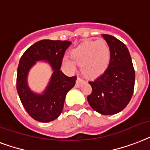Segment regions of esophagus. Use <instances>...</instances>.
<instances>
[{
  "mask_svg": "<svg viewBox=\"0 0 150 150\" xmlns=\"http://www.w3.org/2000/svg\"><path fill=\"white\" fill-rule=\"evenodd\" d=\"M83 79H81V77H77V79H76V87H80L81 86V84L83 82Z\"/></svg>",
  "mask_w": 150,
  "mask_h": 150,
  "instance_id": "1",
  "label": "esophagus"
}]
</instances>
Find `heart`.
I'll list each match as a JSON object with an SVG mask.
<instances>
[{
	"label": "heart",
	"mask_w": 150,
	"mask_h": 150,
	"mask_svg": "<svg viewBox=\"0 0 150 150\" xmlns=\"http://www.w3.org/2000/svg\"><path fill=\"white\" fill-rule=\"evenodd\" d=\"M111 52L105 40L86 41L71 50L70 57L65 56L62 60L63 67L69 71L76 69V63H81V71L86 76H100L110 64Z\"/></svg>",
	"instance_id": "b5f03b06"
}]
</instances>
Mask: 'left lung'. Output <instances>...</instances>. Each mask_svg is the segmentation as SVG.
<instances>
[{
  "mask_svg": "<svg viewBox=\"0 0 150 150\" xmlns=\"http://www.w3.org/2000/svg\"><path fill=\"white\" fill-rule=\"evenodd\" d=\"M110 47L109 67L101 76L89 81L92 88L88 96L89 105L103 115L122 111L133 95L135 74L132 58L126 45L114 37L103 34Z\"/></svg>",
  "mask_w": 150,
  "mask_h": 150,
  "instance_id": "left-lung-1",
  "label": "left lung"
}]
</instances>
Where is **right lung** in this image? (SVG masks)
<instances>
[{
	"instance_id": "obj_1",
	"label": "right lung",
	"mask_w": 150,
	"mask_h": 150,
	"mask_svg": "<svg viewBox=\"0 0 150 150\" xmlns=\"http://www.w3.org/2000/svg\"><path fill=\"white\" fill-rule=\"evenodd\" d=\"M70 45L68 40H40L29 47L19 60L16 79L18 96L26 112L39 122H49L59 117L67 92L75 85L76 76L69 77L60 70L65 52ZM38 61L47 62L53 70L42 94L31 91L27 83L28 71Z\"/></svg>"
}]
</instances>
